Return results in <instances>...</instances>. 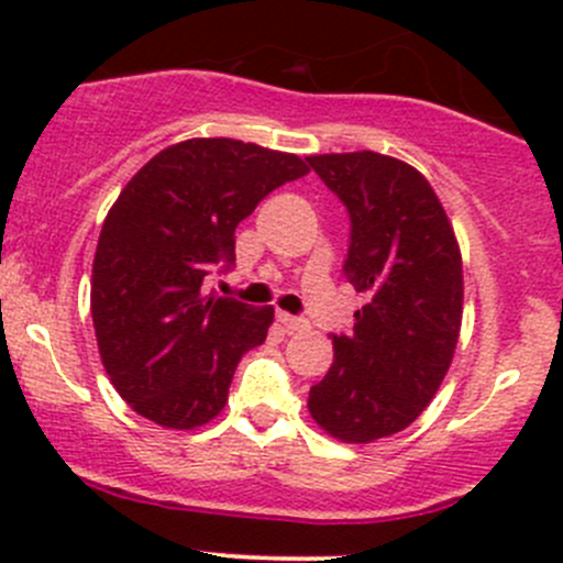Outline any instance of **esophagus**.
Returning <instances> with one entry per match:
<instances>
[{"mask_svg":"<svg viewBox=\"0 0 563 563\" xmlns=\"http://www.w3.org/2000/svg\"><path fill=\"white\" fill-rule=\"evenodd\" d=\"M277 321L283 323V329H286V332H302V329H308V327H310V323L305 321L302 316L283 313V310H277Z\"/></svg>","mask_w":563,"mask_h":563,"instance_id":"obj_1","label":"esophagus"}]
</instances>
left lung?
Masks as SVG:
<instances>
[{"label":"left lung","instance_id":"left-lung-1","mask_svg":"<svg viewBox=\"0 0 563 563\" xmlns=\"http://www.w3.org/2000/svg\"><path fill=\"white\" fill-rule=\"evenodd\" d=\"M351 220L343 275L367 305L329 334L334 360L308 408L329 435L367 444L400 433L450 371L463 318V264L430 181L378 152L308 157Z\"/></svg>","mask_w":563,"mask_h":563}]
</instances>
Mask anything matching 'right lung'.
Listing matches in <instances>:
<instances>
[{"instance_id":"add662e5","label":"right lung","mask_w":563,"mask_h":563,"mask_svg":"<svg viewBox=\"0 0 563 563\" xmlns=\"http://www.w3.org/2000/svg\"><path fill=\"white\" fill-rule=\"evenodd\" d=\"M310 168L234 139H192L152 157L119 192L92 266V321L106 373L141 417L190 430L223 411L242 354L275 318L203 294L229 272L236 225Z\"/></svg>"}]
</instances>
